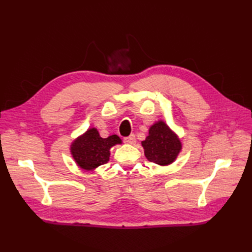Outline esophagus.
Here are the masks:
<instances>
[{
    "label": "esophagus",
    "instance_id": "obj_1",
    "mask_svg": "<svg viewBox=\"0 0 252 252\" xmlns=\"http://www.w3.org/2000/svg\"><path fill=\"white\" fill-rule=\"evenodd\" d=\"M124 142L127 144H134L135 143V135L132 133L129 136H126V138H124Z\"/></svg>",
    "mask_w": 252,
    "mask_h": 252
}]
</instances>
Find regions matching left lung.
Wrapping results in <instances>:
<instances>
[{
	"label": "left lung",
	"mask_w": 252,
	"mask_h": 252,
	"mask_svg": "<svg viewBox=\"0 0 252 252\" xmlns=\"http://www.w3.org/2000/svg\"><path fill=\"white\" fill-rule=\"evenodd\" d=\"M142 145L148 161L158 165L172 163L182 147L177 135L162 121L150 127L149 134Z\"/></svg>",
	"instance_id": "obj_1"
}]
</instances>
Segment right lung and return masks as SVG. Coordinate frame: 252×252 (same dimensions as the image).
<instances>
[{
    "label": "right lung",
    "instance_id": "right-lung-1",
    "mask_svg": "<svg viewBox=\"0 0 252 252\" xmlns=\"http://www.w3.org/2000/svg\"><path fill=\"white\" fill-rule=\"evenodd\" d=\"M121 139L113 134L103 139L95 128H91L71 145V154L75 162L85 170H93L109 161V149Z\"/></svg>",
    "mask_w": 252,
    "mask_h": 252
}]
</instances>
